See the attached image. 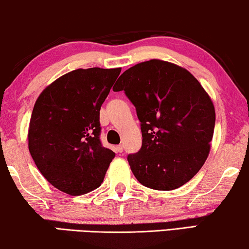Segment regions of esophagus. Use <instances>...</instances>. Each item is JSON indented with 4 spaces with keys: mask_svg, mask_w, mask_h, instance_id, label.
Here are the masks:
<instances>
[{
    "mask_svg": "<svg viewBox=\"0 0 249 249\" xmlns=\"http://www.w3.org/2000/svg\"><path fill=\"white\" fill-rule=\"evenodd\" d=\"M117 150L119 151V153H122V151H124V146H122V145H118V146H117Z\"/></svg>",
    "mask_w": 249,
    "mask_h": 249,
    "instance_id": "obj_1",
    "label": "esophagus"
}]
</instances>
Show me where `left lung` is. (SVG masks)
Segmentation results:
<instances>
[{
	"instance_id": "1",
	"label": "left lung",
	"mask_w": 249,
	"mask_h": 249,
	"mask_svg": "<svg viewBox=\"0 0 249 249\" xmlns=\"http://www.w3.org/2000/svg\"><path fill=\"white\" fill-rule=\"evenodd\" d=\"M114 92L124 91L140 121L142 148L128 155L136 178L171 191L189 182L207 160L215 122L213 103L199 81L160 59L124 71Z\"/></svg>"
}]
</instances>
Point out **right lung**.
I'll use <instances>...</instances> for the list:
<instances>
[{
	"label": "right lung",
	"mask_w": 249,
	"mask_h": 249,
	"mask_svg": "<svg viewBox=\"0 0 249 249\" xmlns=\"http://www.w3.org/2000/svg\"><path fill=\"white\" fill-rule=\"evenodd\" d=\"M121 68L75 70L36 101L28 131L32 160L50 184L71 196L95 190L116 154L100 140V109Z\"/></svg>",
	"instance_id": "obj_1"
}]
</instances>
